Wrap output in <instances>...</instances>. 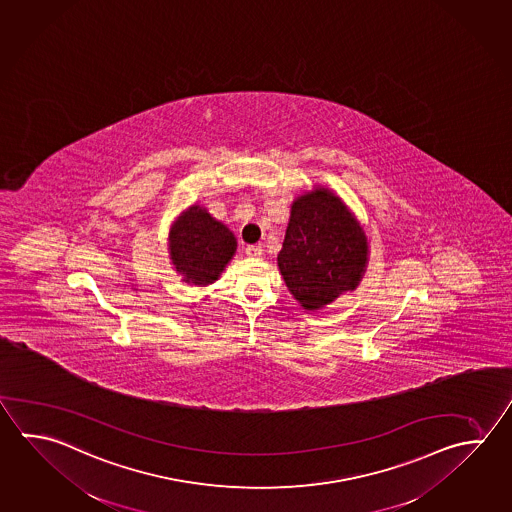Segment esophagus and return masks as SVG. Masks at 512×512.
<instances>
[{
    "instance_id": "esophagus-1",
    "label": "esophagus",
    "mask_w": 512,
    "mask_h": 512,
    "mask_svg": "<svg viewBox=\"0 0 512 512\" xmlns=\"http://www.w3.org/2000/svg\"><path fill=\"white\" fill-rule=\"evenodd\" d=\"M244 251H246V255L251 257V259H259L262 255V246H259V244H250V246L244 248Z\"/></svg>"
}]
</instances>
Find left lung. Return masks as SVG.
Instances as JSON below:
<instances>
[{
  "instance_id": "1",
  "label": "left lung",
  "mask_w": 512,
  "mask_h": 512,
  "mask_svg": "<svg viewBox=\"0 0 512 512\" xmlns=\"http://www.w3.org/2000/svg\"><path fill=\"white\" fill-rule=\"evenodd\" d=\"M280 273L304 309H319L355 290L367 262V239L337 195L319 188L291 206Z\"/></svg>"
}]
</instances>
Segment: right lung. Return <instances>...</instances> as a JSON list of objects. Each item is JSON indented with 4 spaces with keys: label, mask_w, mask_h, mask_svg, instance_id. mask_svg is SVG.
I'll use <instances>...</instances> for the list:
<instances>
[{
    "label": "right lung",
    "mask_w": 512,
    "mask_h": 512,
    "mask_svg": "<svg viewBox=\"0 0 512 512\" xmlns=\"http://www.w3.org/2000/svg\"><path fill=\"white\" fill-rule=\"evenodd\" d=\"M235 237L210 213L193 206L175 222L170 232V255L175 270L193 286H206L219 279L235 253Z\"/></svg>",
    "instance_id": "obj_1"
}]
</instances>
